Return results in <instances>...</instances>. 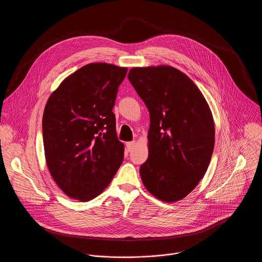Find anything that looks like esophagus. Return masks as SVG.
Here are the masks:
<instances>
[{
	"label": "esophagus",
	"instance_id": "obj_1",
	"mask_svg": "<svg viewBox=\"0 0 262 262\" xmlns=\"http://www.w3.org/2000/svg\"><path fill=\"white\" fill-rule=\"evenodd\" d=\"M126 147L128 151H132L133 148L135 147V141H130V142H127L126 143Z\"/></svg>",
	"mask_w": 262,
	"mask_h": 262
}]
</instances>
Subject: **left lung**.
Listing matches in <instances>:
<instances>
[{
  "label": "left lung",
  "instance_id": "8db88e82",
  "mask_svg": "<svg viewBox=\"0 0 262 262\" xmlns=\"http://www.w3.org/2000/svg\"><path fill=\"white\" fill-rule=\"evenodd\" d=\"M128 79L150 115L148 158L140 166L157 199L180 201L204 178L215 145L211 110L193 81L167 67L134 68Z\"/></svg>",
  "mask_w": 262,
  "mask_h": 262
}]
</instances>
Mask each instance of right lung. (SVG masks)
I'll list each match as a JSON object with an SVG mask.
<instances>
[{
  "label": "right lung",
  "instance_id": "obj_1",
  "mask_svg": "<svg viewBox=\"0 0 262 262\" xmlns=\"http://www.w3.org/2000/svg\"><path fill=\"white\" fill-rule=\"evenodd\" d=\"M126 68L90 63L68 76L49 97L42 119L51 177L70 198L95 199L124 159L113 108Z\"/></svg>",
  "mask_w": 262,
  "mask_h": 262
}]
</instances>
